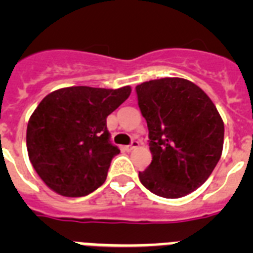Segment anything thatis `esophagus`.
<instances>
[{
  "label": "esophagus",
  "instance_id": "34e87169",
  "mask_svg": "<svg viewBox=\"0 0 253 253\" xmlns=\"http://www.w3.org/2000/svg\"><path fill=\"white\" fill-rule=\"evenodd\" d=\"M138 146H139V142H138V140H131L130 144H129V146L125 147V148H126V151H131V149L137 148Z\"/></svg>",
  "mask_w": 253,
  "mask_h": 253
}]
</instances>
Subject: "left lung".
Wrapping results in <instances>:
<instances>
[{
    "label": "left lung",
    "instance_id": "8db88e82",
    "mask_svg": "<svg viewBox=\"0 0 253 253\" xmlns=\"http://www.w3.org/2000/svg\"><path fill=\"white\" fill-rule=\"evenodd\" d=\"M148 126L152 162L139 180L154 195L177 199L208 180L220 160L224 124L207 93L184 78L135 87Z\"/></svg>",
    "mask_w": 253,
    "mask_h": 253
}]
</instances>
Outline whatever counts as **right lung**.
Returning <instances> with one entry per match:
<instances>
[{
	"label": "right lung",
	"mask_w": 253,
	"mask_h": 253,
	"mask_svg": "<svg viewBox=\"0 0 253 253\" xmlns=\"http://www.w3.org/2000/svg\"><path fill=\"white\" fill-rule=\"evenodd\" d=\"M116 90L66 87L45 96L28 123L26 147L40 178L59 195L86 196L106 180L120 149L110 140L106 118L130 95Z\"/></svg>",
	"instance_id": "right-lung-1"
}]
</instances>
